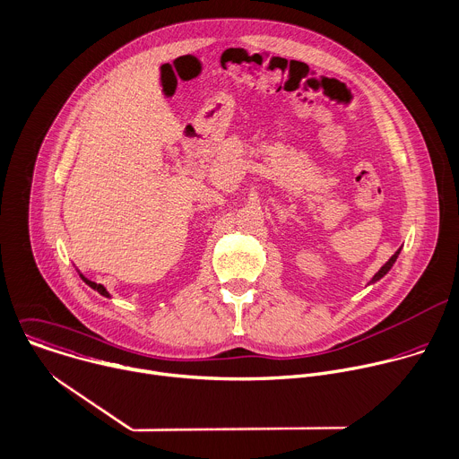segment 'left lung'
I'll return each instance as SVG.
<instances>
[{
  "mask_svg": "<svg viewBox=\"0 0 459 459\" xmlns=\"http://www.w3.org/2000/svg\"><path fill=\"white\" fill-rule=\"evenodd\" d=\"M400 251H402V247H400V249H398V251H396V253H394V255H393V256H391V258H389V260H387V262H385V264H384V265H382V267H380V271H378V273H377V274H375V277H373V279H371V282H369V286H371V284H375V282H378V281H382V279H384V277H385V274H387V273H389V271H391V267H393V265H394V262H396V258H398V255H400Z\"/></svg>",
  "mask_w": 459,
  "mask_h": 459,
  "instance_id": "obj_1",
  "label": "left lung"
}]
</instances>
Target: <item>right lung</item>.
Listing matches in <instances>:
<instances>
[{"label": "right lung", "mask_w": 459, "mask_h": 459, "mask_svg": "<svg viewBox=\"0 0 459 459\" xmlns=\"http://www.w3.org/2000/svg\"><path fill=\"white\" fill-rule=\"evenodd\" d=\"M79 273V271H77ZM79 277H81V281L86 284V286H90L91 290H94V291H98L100 295H103V297H107V299H110V293L107 291V288L105 286H101V284H96V282H91V281H88L86 277H82V274L79 273Z\"/></svg>", "instance_id": "right-lung-1"}]
</instances>
